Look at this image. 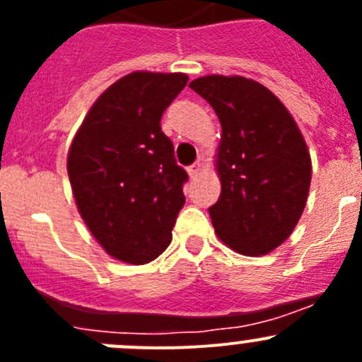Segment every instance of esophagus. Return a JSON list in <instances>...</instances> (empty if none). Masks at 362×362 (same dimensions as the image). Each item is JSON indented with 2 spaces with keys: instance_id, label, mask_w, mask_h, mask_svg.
<instances>
[{
  "instance_id": "esophagus-1",
  "label": "esophagus",
  "mask_w": 362,
  "mask_h": 362,
  "mask_svg": "<svg viewBox=\"0 0 362 362\" xmlns=\"http://www.w3.org/2000/svg\"><path fill=\"white\" fill-rule=\"evenodd\" d=\"M202 168H203V164L198 160V163H194L192 166H189V175H191V177H198L199 171H202Z\"/></svg>"
}]
</instances>
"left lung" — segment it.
Instances as JSON below:
<instances>
[{"label":"left lung","instance_id":"8db88e82","mask_svg":"<svg viewBox=\"0 0 362 362\" xmlns=\"http://www.w3.org/2000/svg\"><path fill=\"white\" fill-rule=\"evenodd\" d=\"M189 87L222 126V192L208 208L215 233L240 254H268L289 238L308 198L312 160L303 134L279 98L254 80L210 75Z\"/></svg>","mask_w":362,"mask_h":362}]
</instances>
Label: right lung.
<instances>
[{
    "label": "right lung",
    "mask_w": 362,
    "mask_h": 362,
    "mask_svg": "<svg viewBox=\"0 0 362 362\" xmlns=\"http://www.w3.org/2000/svg\"><path fill=\"white\" fill-rule=\"evenodd\" d=\"M187 80L184 73H129L98 98L73 138L68 175L76 206L119 261L145 264L171 242L189 175L160 117Z\"/></svg>",
    "instance_id": "obj_1"
}]
</instances>
